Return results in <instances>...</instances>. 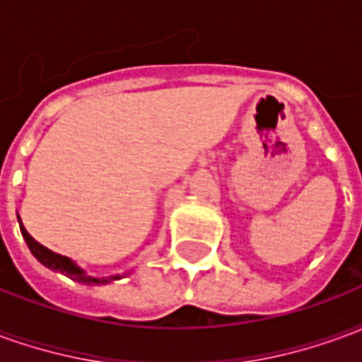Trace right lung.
<instances>
[{
    "label": "right lung",
    "instance_id": "obj_1",
    "mask_svg": "<svg viewBox=\"0 0 362 362\" xmlns=\"http://www.w3.org/2000/svg\"><path fill=\"white\" fill-rule=\"evenodd\" d=\"M19 225H21V219H19ZM21 235H23V238H25L28 250L33 252V256H35L42 266L50 267V269H54V272L64 273V275H67L69 279L79 281V283H85V285H100V283H108V281L112 279H118V275H116V277H108V279L90 277V275H87L83 269H79V267L75 266L74 262H71L69 258H66V256H59V254H56V252L48 250V248L42 246V244L36 243L35 238L28 235L27 228L23 227V225H21Z\"/></svg>",
    "mask_w": 362,
    "mask_h": 362
}]
</instances>
